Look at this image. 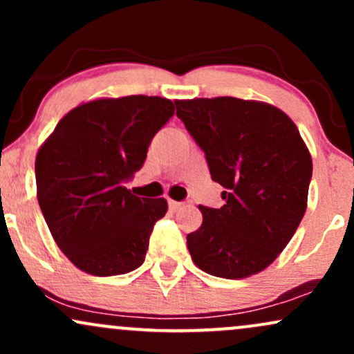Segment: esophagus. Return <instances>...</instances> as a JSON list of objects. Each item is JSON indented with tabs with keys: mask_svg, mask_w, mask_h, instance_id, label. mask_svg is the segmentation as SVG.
<instances>
[{
	"mask_svg": "<svg viewBox=\"0 0 354 354\" xmlns=\"http://www.w3.org/2000/svg\"><path fill=\"white\" fill-rule=\"evenodd\" d=\"M168 205H169V209H171V211H178V209L181 208V203H180V201L169 200V201H168Z\"/></svg>",
	"mask_w": 354,
	"mask_h": 354,
	"instance_id": "esophagus-1",
	"label": "esophagus"
}]
</instances>
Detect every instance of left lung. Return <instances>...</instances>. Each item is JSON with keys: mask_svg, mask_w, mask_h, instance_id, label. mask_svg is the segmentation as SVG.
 <instances>
[{"mask_svg": "<svg viewBox=\"0 0 354 354\" xmlns=\"http://www.w3.org/2000/svg\"><path fill=\"white\" fill-rule=\"evenodd\" d=\"M176 115L205 151L221 208L198 206L201 226L186 236L205 273L241 279L266 270L286 248L308 206L313 161L286 113L270 103L178 100Z\"/></svg>", "mask_w": 354, "mask_h": 354, "instance_id": "obj_1", "label": "left lung"}]
</instances>
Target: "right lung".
Listing matches in <instances>:
<instances>
[{"instance_id":"right-lung-1","label":"right lung","mask_w":354,"mask_h":354,"mask_svg":"<svg viewBox=\"0 0 354 354\" xmlns=\"http://www.w3.org/2000/svg\"><path fill=\"white\" fill-rule=\"evenodd\" d=\"M174 115L160 96L98 98L66 113L36 154V196L51 236L78 270L124 274L143 265L165 198L123 183L141 168L153 136Z\"/></svg>"}]
</instances>
